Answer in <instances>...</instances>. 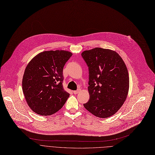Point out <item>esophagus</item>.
Masks as SVG:
<instances>
[{
    "instance_id": "esophagus-1",
    "label": "esophagus",
    "mask_w": 155,
    "mask_h": 155,
    "mask_svg": "<svg viewBox=\"0 0 155 155\" xmlns=\"http://www.w3.org/2000/svg\"><path fill=\"white\" fill-rule=\"evenodd\" d=\"M81 91V89H78L77 91H73V93H74V94H77L78 93H79V91Z\"/></svg>"
}]
</instances>
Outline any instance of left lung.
I'll return each instance as SVG.
<instances>
[{"label": "left lung", "mask_w": 155, "mask_h": 155, "mask_svg": "<svg viewBox=\"0 0 155 155\" xmlns=\"http://www.w3.org/2000/svg\"><path fill=\"white\" fill-rule=\"evenodd\" d=\"M89 68V101L84 107L100 118L115 114L125 101L129 89L126 65L117 52L95 48L81 53Z\"/></svg>", "instance_id": "8db88e82"}]
</instances>
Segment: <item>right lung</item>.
<instances>
[{
    "instance_id": "right-lung-1",
    "label": "right lung",
    "mask_w": 155,
    "mask_h": 155,
    "mask_svg": "<svg viewBox=\"0 0 155 155\" xmlns=\"http://www.w3.org/2000/svg\"><path fill=\"white\" fill-rule=\"evenodd\" d=\"M71 56L68 51H45L35 56L27 66L22 89L34 112L50 115L63 107L69 96L63 87V71Z\"/></svg>"
}]
</instances>
